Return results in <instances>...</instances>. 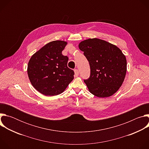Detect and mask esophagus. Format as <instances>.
Here are the masks:
<instances>
[{"label":"esophagus","instance_id":"1","mask_svg":"<svg viewBox=\"0 0 149 149\" xmlns=\"http://www.w3.org/2000/svg\"><path fill=\"white\" fill-rule=\"evenodd\" d=\"M74 72H75V77H78L79 75V71L78 70H77V69L74 70Z\"/></svg>","mask_w":149,"mask_h":149}]
</instances>
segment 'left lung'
Returning <instances> with one entry per match:
<instances>
[{"label": "left lung", "instance_id": "obj_1", "mask_svg": "<svg viewBox=\"0 0 149 149\" xmlns=\"http://www.w3.org/2000/svg\"><path fill=\"white\" fill-rule=\"evenodd\" d=\"M79 48L90 67V75L84 80L90 92L100 98L113 95L121 86L126 74L125 55L116 45L97 38L82 41Z\"/></svg>", "mask_w": 149, "mask_h": 149}]
</instances>
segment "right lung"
Returning <instances> with one entry per match:
<instances>
[{
	"mask_svg": "<svg viewBox=\"0 0 149 149\" xmlns=\"http://www.w3.org/2000/svg\"><path fill=\"white\" fill-rule=\"evenodd\" d=\"M67 44L62 40L51 42L31 58L28 77L33 87L41 94H60L73 80L74 72L67 67L68 57L62 54Z\"/></svg>",
	"mask_w": 149,
	"mask_h": 149,
	"instance_id": "add662e5",
	"label": "right lung"
}]
</instances>
